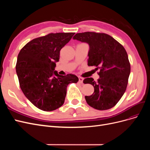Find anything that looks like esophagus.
I'll use <instances>...</instances> for the list:
<instances>
[{
    "instance_id": "esophagus-1",
    "label": "esophagus",
    "mask_w": 150,
    "mask_h": 150,
    "mask_svg": "<svg viewBox=\"0 0 150 150\" xmlns=\"http://www.w3.org/2000/svg\"><path fill=\"white\" fill-rule=\"evenodd\" d=\"M83 78H81V77H79V83H83Z\"/></svg>"
}]
</instances>
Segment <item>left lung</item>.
<instances>
[{
  "label": "left lung",
  "instance_id": "obj_1",
  "mask_svg": "<svg viewBox=\"0 0 150 150\" xmlns=\"http://www.w3.org/2000/svg\"><path fill=\"white\" fill-rule=\"evenodd\" d=\"M73 39L89 44L88 65L100 69L97 82L92 78L83 81L84 84H92L94 88L92 95L85 96L86 102L98 110L114 107L125 92L130 74V63L125 49L104 33H78Z\"/></svg>",
  "mask_w": 150,
  "mask_h": 150
}]
</instances>
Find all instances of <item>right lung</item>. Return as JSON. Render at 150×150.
Here are the masks:
<instances>
[{"mask_svg": "<svg viewBox=\"0 0 150 150\" xmlns=\"http://www.w3.org/2000/svg\"><path fill=\"white\" fill-rule=\"evenodd\" d=\"M74 34L51 33L34 39L18 54L16 69L21 89L25 97L42 111L60 108L64 103L67 85L79 81L74 74L61 76L54 71L61 49Z\"/></svg>", "mask_w": 150, "mask_h": 150, "instance_id": "right-lung-1", "label": "right lung"}]
</instances>
